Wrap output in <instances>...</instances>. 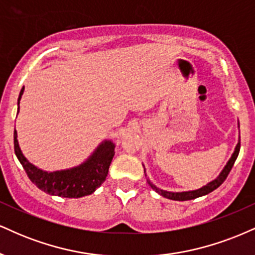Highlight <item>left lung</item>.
Here are the masks:
<instances>
[{"label":"left lung","instance_id":"1","mask_svg":"<svg viewBox=\"0 0 255 255\" xmlns=\"http://www.w3.org/2000/svg\"><path fill=\"white\" fill-rule=\"evenodd\" d=\"M238 125H239V130H240V124H238ZM239 132H240V131H239ZM239 151H240V134H239V140H238V144H236L235 149H234V152L232 154V156H230L228 162L226 163V166L223 167V169L221 170L220 174L217 175V178H215L214 180L208 182V184L204 185V186H202L200 188H197V190L182 191V192H172V191H166V190H162V188H158L156 185L152 184V182L150 181V179L148 178V175H146V173H145V167H144V164H143V167H144V174L146 178V182L150 185V187L155 191V192L160 194V196L164 197V198H168L172 200L184 202V200H191V199L198 198V197L206 196V194H209L214 190H216L218 186H221V185H222V182L226 180L227 176H228V174H229L230 169H232L233 164H234L235 160L238 158Z\"/></svg>","mask_w":255,"mask_h":255}]
</instances>
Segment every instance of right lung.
Segmentation results:
<instances>
[{"instance_id":"add662e5","label":"right lung","mask_w":255,"mask_h":255,"mask_svg":"<svg viewBox=\"0 0 255 255\" xmlns=\"http://www.w3.org/2000/svg\"><path fill=\"white\" fill-rule=\"evenodd\" d=\"M23 91L25 87H22L17 99V113ZM115 148L116 144L112 140L104 139L79 166L49 172L38 168L27 160L20 149L16 130H14L15 155L31 181L45 193L63 198H81L95 192V190L106 180L110 164L115 156Z\"/></svg>"}]
</instances>
